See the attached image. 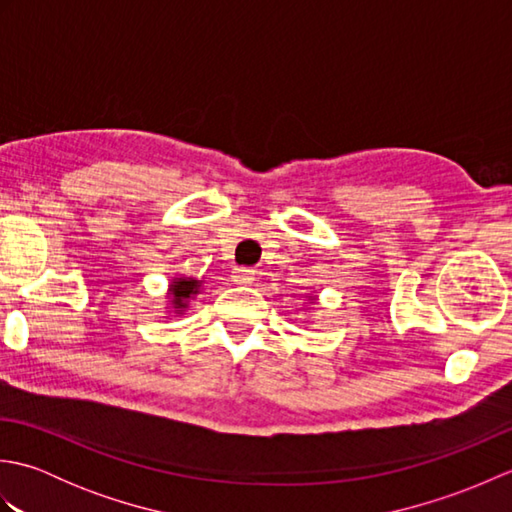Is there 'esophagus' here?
Listing matches in <instances>:
<instances>
[{"label":"esophagus","mask_w":512,"mask_h":512,"mask_svg":"<svg viewBox=\"0 0 512 512\" xmlns=\"http://www.w3.org/2000/svg\"><path fill=\"white\" fill-rule=\"evenodd\" d=\"M233 281H235V284H242V286L253 284V281H255V270H250V268H235V270H233Z\"/></svg>","instance_id":"34e87169"}]
</instances>
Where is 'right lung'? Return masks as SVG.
<instances>
[{"label":"right lung","instance_id":"add662e5","mask_svg":"<svg viewBox=\"0 0 512 512\" xmlns=\"http://www.w3.org/2000/svg\"><path fill=\"white\" fill-rule=\"evenodd\" d=\"M198 281L195 279H176L171 286V295H173V303H176V308H184L187 306V301L191 295L198 292Z\"/></svg>","mask_w":512,"mask_h":512}]
</instances>
